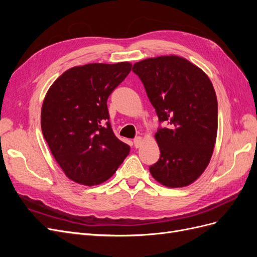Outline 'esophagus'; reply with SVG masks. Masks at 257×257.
<instances>
[{
    "label": "esophagus",
    "mask_w": 257,
    "mask_h": 257,
    "mask_svg": "<svg viewBox=\"0 0 257 257\" xmlns=\"http://www.w3.org/2000/svg\"><path fill=\"white\" fill-rule=\"evenodd\" d=\"M142 143H143V138H142V137H136V138L134 139V146H135L136 148L141 147Z\"/></svg>",
    "instance_id": "34e87169"
}]
</instances>
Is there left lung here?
I'll return each mask as SVG.
<instances>
[{"instance_id":"8db88e82","label":"left lung","mask_w":257,"mask_h":257,"mask_svg":"<svg viewBox=\"0 0 257 257\" xmlns=\"http://www.w3.org/2000/svg\"><path fill=\"white\" fill-rule=\"evenodd\" d=\"M133 72L141 78L161 122L155 133L160 159L152 177L167 188H183L201 176L211 160L217 134V100L204 71L178 56L139 61Z\"/></svg>"}]
</instances>
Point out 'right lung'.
<instances>
[{
    "label": "right lung",
    "mask_w": 257,
    "mask_h": 257,
    "mask_svg": "<svg viewBox=\"0 0 257 257\" xmlns=\"http://www.w3.org/2000/svg\"><path fill=\"white\" fill-rule=\"evenodd\" d=\"M131 68L130 62L74 66L46 93L43 135L71 180L89 186L103 183L128 155L130 146L114 136L108 121L107 99Z\"/></svg>",
    "instance_id": "right-lung-1"
}]
</instances>
